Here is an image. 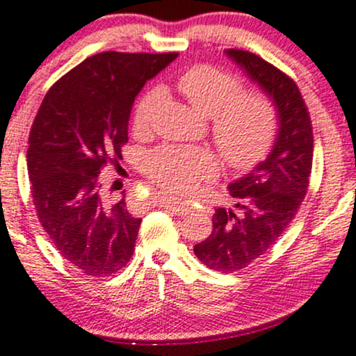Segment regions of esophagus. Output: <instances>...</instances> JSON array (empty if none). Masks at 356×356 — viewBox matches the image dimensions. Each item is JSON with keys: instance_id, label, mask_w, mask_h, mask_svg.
Instances as JSON below:
<instances>
[{"instance_id": "obj_1", "label": "esophagus", "mask_w": 356, "mask_h": 356, "mask_svg": "<svg viewBox=\"0 0 356 356\" xmlns=\"http://www.w3.org/2000/svg\"><path fill=\"white\" fill-rule=\"evenodd\" d=\"M162 207L165 208V209H168V211L175 213V215H179V216L188 215V213L191 211L189 204H186V203H175V201H170V200L163 201Z\"/></svg>"}]
</instances>
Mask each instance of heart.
<instances>
[{
    "label": "heart",
    "instance_id": "b5f03b06",
    "mask_svg": "<svg viewBox=\"0 0 356 356\" xmlns=\"http://www.w3.org/2000/svg\"><path fill=\"white\" fill-rule=\"evenodd\" d=\"M177 90L191 107L211 119L213 141L228 167L244 170L269 152L278 131V109L266 93L242 92L237 76L209 65L184 71ZM160 102V90H149L136 104L133 128L138 134L152 131ZM145 170L163 193L182 197L216 174V162L204 149L165 147L148 156Z\"/></svg>",
    "mask_w": 356,
    "mask_h": 356
}]
</instances>
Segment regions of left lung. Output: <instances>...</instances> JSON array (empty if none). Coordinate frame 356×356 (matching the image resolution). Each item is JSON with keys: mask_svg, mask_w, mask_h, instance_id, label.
Masks as SVG:
<instances>
[{"mask_svg": "<svg viewBox=\"0 0 356 356\" xmlns=\"http://www.w3.org/2000/svg\"><path fill=\"white\" fill-rule=\"evenodd\" d=\"M227 56L271 97L280 128L266 160L228 184L237 209L216 208L211 235L194 245L197 259L220 273L247 268L282 237L305 197L314 153L312 121L297 83L249 51L228 49Z\"/></svg>", "mask_w": 356, "mask_h": 356, "instance_id": "1", "label": "left lung"}]
</instances>
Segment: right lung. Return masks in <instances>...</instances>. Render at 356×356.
Masks as SVG:
<instances>
[{
  "label": "right lung",
  "instance_id": "1",
  "mask_svg": "<svg viewBox=\"0 0 356 356\" xmlns=\"http://www.w3.org/2000/svg\"><path fill=\"white\" fill-rule=\"evenodd\" d=\"M177 52H99L59 78L29 136L27 167L40 225L63 257L87 276L129 263L141 218L122 197L106 203L99 174L122 159L134 99Z\"/></svg>",
  "mask_w": 356,
  "mask_h": 356
}]
</instances>
